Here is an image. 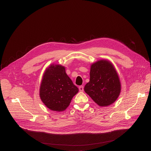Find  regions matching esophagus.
Segmentation results:
<instances>
[{
  "instance_id": "34e87169",
  "label": "esophagus",
  "mask_w": 151,
  "mask_h": 151,
  "mask_svg": "<svg viewBox=\"0 0 151 151\" xmlns=\"http://www.w3.org/2000/svg\"><path fill=\"white\" fill-rule=\"evenodd\" d=\"M79 91H81V92H83V86H80L79 87Z\"/></svg>"
}]
</instances>
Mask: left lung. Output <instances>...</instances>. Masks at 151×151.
Masks as SVG:
<instances>
[{"mask_svg": "<svg viewBox=\"0 0 151 151\" xmlns=\"http://www.w3.org/2000/svg\"><path fill=\"white\" fill-rule=\"evenodd\" d=\"M84 90L101 107H107L115 102L120 93L121 84L118 74L110 61L100 60L91 65L90 80Z\"/></svg>", "mask_w": 151, "mask_h": 151, "instance_id": "left-lung-1", "label": "left lung"}]
</instances>
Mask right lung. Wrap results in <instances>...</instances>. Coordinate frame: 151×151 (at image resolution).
I'll list each match as a JSON object with an SVG mask.
<instances>
[{
	"instance_id": "add662e5",
	"label": "right lung",
	"mask_w": 151,
	"mask_h": 151,
	"mask_svg": "<svg viewBox=\"0 0 151 151\" xmlns=\"http://www.w3.org/2000/svg\"><path fill=\"white\" fill-rule=\"evenodd\" d=\"M78 91L64 66L52 65L45 70L41 83L40 96L49 109L59 112L64 111Z\"/></svg>"
}]
</instances>
